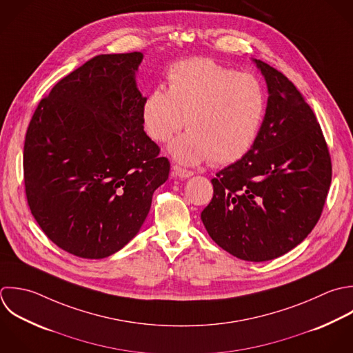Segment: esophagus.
Masks as SVG:
<instances>
[{"mask_svg": "<svg viewBox=\"0 0 353 353\" xmlns=\"http://www.w3.org/2000/svg\"><path fill=\"white\" fill-rule=\"evenodd\" d=\"M173 173H174L177 177H180V179H187V177H191V176L194 174V172H191V170H188V169H184V168H181V166H179V165H174V166H173Z\"/></svg>", "mask_w": 353, "mask_h": 353, "instance_id": "esophagus-1", "label": "esophagus"}]
</instances>
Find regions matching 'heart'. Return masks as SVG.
I'll use <instances>...</instances> for the list:
<instances>
[{
    "label": "heart",
    "mask_w": 353,
    "mask_h": 353,
    "mask_svg": "<svg viewBox=\"0 0 353 353\" xmlns=\"http://www.w3.org/2000/svg\"><path fill=\"white\" fill-rule=\"evenodd\" d=\"M168 83V92L154 89L143 105L144 129L152 140L168 141L187 122L190 132L170 145L180 162L227 165L249 152L267 110L257 77L194 57L174 64Z\"/></svg>",
    "instance_id": "heart-1"
}]
</instances>
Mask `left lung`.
Masks as SVG:
<instances>
[{
  "label": "left lung",
  "instance_id": "left-lung-1",
  "mask_svg": "<svg viewBox=\"0 0 353 353\" xmlns=\"http://www.w3.org/2000/svg\"><path fill=\"white\" fill-rule=\"evenodd\" d=\"M256 63L270 92L261 129L249 152L212 179L213 198L201 219L221 249L260 263L290 252L314 230L330 188L332 158L301 92L276 68Z\"/></svg>",
  "mask_w": 353,
  "mask_h": 353
}]
</instances>
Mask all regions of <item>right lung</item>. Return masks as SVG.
Here are the masks:
<instances>
[{"mask_svg":"<svg viewBox=\"0 0 353 353\" xmlns=\"http://www.w3.org/2000/svg\"><path fill=\"white\" fill-rule=\"evenodd\" d=\"M140 52L99 54L39 100L23 151L31 214L60 249L82 259L121 250L141 228L170 170L144 132Z\"/></svg>","mask_w":353,"mask_h":353,"instance_id":"1","label":"right lung"}]
</instances>
